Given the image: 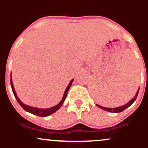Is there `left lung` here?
Returning <instances> with one entry per match:
<instances>
[{
    "label": "left lung",
    "instance_id": "8db88e82",
    "mask_svg": "<svg viewBox=\"0 0 148 148\" xmlns=\"http://www.w3.org/2000/svg\"><path fill=\"white\" fill-rule=\"evenodd\" d=\"M139 89H140V88H138V91H137V92L136 93V95L134 96V97L133 99H132L130 100V101H129L128 103H126V104L123 105V106H119V107H117V108H106V107H103V106H100V105H98V104H96L97 106L99 108H101V109L104 110V111H108V112H111V113H120V112H122L124 110L126 109L127 108H128L129 106H130L133 103L134 101H135V100L136 99V97L137 96H138V92H139Z\"/></svg>",
    "mask_w": 148,
    "mask_h": 148
}]
</instances>
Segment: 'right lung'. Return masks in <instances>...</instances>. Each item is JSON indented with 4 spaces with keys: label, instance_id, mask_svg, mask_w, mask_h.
<instances>
[{
    "label": "right lung",
    "instance_id": "add662e5",
    "mask_svg": "<svg viewBox=\"0 0 148 148\" xmlns=\"http://www.w3.org/2000/svg\"><path fill=\"white\" fill-rule=\"evenodd\" d=\"M10 84H11V87H12V92L13 93H14V95L15 97V98H16V99L17 100L18 103H19L20 106H21L22 108H23V109L25 110V111L28 112V113H32V114H34V115H36L37 116H40V117H47V116H49V115H51L52 113H55L56 111H57L59 109V108H60L61 106L62 105V103H63L64 101L65 100L66 97H67V92H68V90L69 89V88L71 87V86H72V83H73V81H74V79L71 80V81L69 82V84L68 86H67V88H66V90H64V95H63V97H62V99L61 101H60V103H58L57 105H56V106L51 107V108H36V107H33V106H28V105L25 104V103H23L22 101L18 99V97L16 95V92L14 90V86H13V83H12V73H11V75H10Z\"/></svg>",
    "mask_w": 148,
    "mask_h": 148
}]
</instances>
